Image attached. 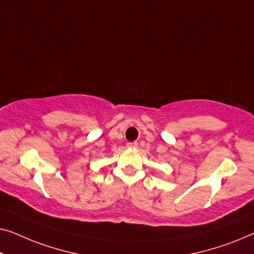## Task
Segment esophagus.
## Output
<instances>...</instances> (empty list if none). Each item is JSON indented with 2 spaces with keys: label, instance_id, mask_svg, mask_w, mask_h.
Instances as JSON below:
<instances>
[{
  "label": "esophagus",
  "instance_id": "obj_1",
  "mask_svg": "<svg viewBox=\"0 0 254 254\" xmlns=\"http://www.w3.org/2000/svg\"><path fill=\"white\" fill-rule=\"evenodd\" d=\"M127 147H137V146H138V142H137V141H131V142H127Z\"/></svg>",
  "mask_w": 254,
  "mask_h": 254
}]
</instances>
